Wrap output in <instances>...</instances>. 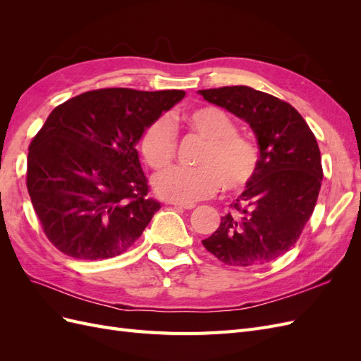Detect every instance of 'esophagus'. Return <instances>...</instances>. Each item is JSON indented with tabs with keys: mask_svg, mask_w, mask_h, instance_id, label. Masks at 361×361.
<instances>
[{
	"mask_svg": "<svg viewBox=\"0 0 361 361\" xmlns=\"http://www.w3.org/2000/svg\"><path fill=\"white\" fill-rule=\"evenodd\" d=\"M173 206L176 207V209H185V211L194 209V207H195L194 203H187V204H185V203H173Z\"/></svg>",
	"mask_w": 361,
	"mask_h": 361,
	"instance_id": "esophagus-1",
	"label": "esophagus"
}]
</instances>
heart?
I'll return each instance as SVG.
<instances>
[{
  "instance_id": "heart-1",
  "label": "heart",
  "mask_w": 361,
  "mask_h": 361,
  "mask_svg": "<svg viewBox=\"0 0 361 361\" xmlns=\"http://www.w3.org/2000/svg\"><path fill=\"white\" fill-rule=\"evenodd\" d=\"M176 122L206 140L197 169L173 167L159 173L154 188L161 199L192 203L209 197L220 188L227 192L244 190L253 179L259 164V150L253 141L236 134V125L226 111L216 106L194 108ZM141 154L152 169H167L176 152V130L167 117H158L140 141Z\"/></svg>"
}]
</instances>
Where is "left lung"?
Segmentation results:
<instances>
[{
    "label": "left lung",
    "instance_id": "8db88e82",
    "mask_svg": "<svg viewBox=\"0 0 361 361\" xmlns=\"http://www.w3.org/2000/svg\"><path fill=\"white\" fill-rule=\"evenodd\" d=\"M199 94L247 122L259 146L253 179L202 244L226 265H265L295 245L313 214L322 182L318 141L302 116L272 94L247 85Z\"/></svg>",
    "mask_w": 361,
    "mask_h": 361
}]
</instances>
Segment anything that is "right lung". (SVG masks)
Listing matches in <instances>:
<instances>
[{
    "instance_id": "right-lung-1",
    "label": "right lung",
    "mask_w": 361,
    "mask_h": 361,
    "mask_svg": "<svg viewBox=\"0 0 361 361\" xmlns=\"http://www.w3.org/2000/svg\"><path fill=\"white\" fill-rule=\"evenodd\" d=\"M182 90L85 92L54 108L28 147L27 188L43 232L81 260L122 255L161 204L147 199L137 143Z\"/></svg>"
}]
</instances>
